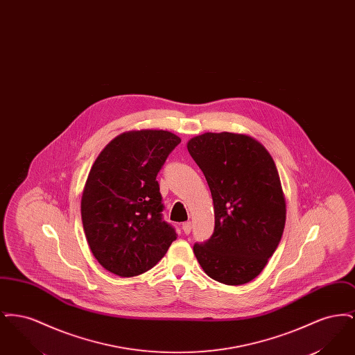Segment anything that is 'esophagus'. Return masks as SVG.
Masks as SVG:
<instances>
[{"label":"esophagus","mask_w":355,"mask_h":355,"mask_svg":"<svg viewBox=\"0 0 355 355\" xmlns=\"http://www.w3.org/2000/svg\"><path fill=\"white\" fill-rule=\"evenodd\" d=\"M182 230H184L185 234H190V232H191V222L190 220L182 223Z\"/></svg>","instance_id":"esophagus-1"}]
</instances>
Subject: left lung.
I'll return each instance as SVG.
<instances>
[{
  "label": "left lung",
  "mask_w": 355,
  "mask_h": 355,
  "mask_svg": "<svg viewBox=\"0 0 355 355\" xmlns=\"http://www.w3.org/2000/svg\"><path fill=\"white\" fill-rule=\"evenodd\" d=\"M211 191L214 233L193 252L203 271L225 285L253 281L278 248L286 202L270 153L253 137L203 133L187 142Z\"/></svg>",
  "instance_id": "obj_1"
}]
</instances>
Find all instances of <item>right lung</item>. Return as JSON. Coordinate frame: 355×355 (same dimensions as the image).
<instances>
[{"label":"right lung","instance_id":"right-lung-1","mask_svg":"<svg viewBox=\"0 0 355 355\" xmlns=\"http://www.w3.org/2000/svg\"><path fill=\"white\" fill-rule=\"evenodd\" d=\"M181 142L168 130H130L113 138L85 182L81 218L94 258L119 277L152 269L177 238L162 220L158 171Z\"/></svg>","mask_w":355,"mask_h":355}]
</instances>
